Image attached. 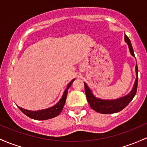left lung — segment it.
I'll return each instance as SVG.
<instances>
[{"label":"left lung","mask_w":147,"mask_h":147,"mask_svg":"<svg viewBox=\"0 0 147 147\" xmlns=\"http://www.w3.org/2000/svg\"><path fill=\"white\" fill-rule=\"evenodd\" d=\"M125 42L128 45L129 50H130L131 55L135 57L131 42L126 35H125ZM135 72H136V80H135L133 88L130 93L124 97L116 100H102L96 98L93 95V92L90 89L89 87L87 86L86 83H84L85 93H86L87 101L89 103L92 109L96 112L101 113V114H113V113L120 112L124 109L133 99L134 96L136 94L138 84V68L137 65L135 66Z\"/></svg>","instance_id":"1"}]
</instances>
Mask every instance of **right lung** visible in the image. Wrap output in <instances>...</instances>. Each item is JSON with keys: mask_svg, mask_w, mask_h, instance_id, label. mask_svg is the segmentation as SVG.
<instances>
[{"mask_svg": "<svg viewBox=\"0 0 147 147\" xmlns=\"http://www.w3.org/2000/svg\"><path fill=\"white\" fill-rule=\"evenodd\" d=\"M75 79H73V80L67 84V88H66L65 91H64L61 99L59 101V102H58L57 104L55 105L54 106H53V107L39 111H30L27 110V109H23V108L19 107V106H17V107H18L19 109H20L24 114H26L27 117H30V118L33 119H35V120H47V119H52L54 118V117H57V116L59 115L60 113L62 112L63 108L64 105H65V103L68 88L71 86L72 82L75 81Z\"/></svg>", "mask_w": 147, "mask_h": 147, "instance_id": "1", "label": "right lung"}]
</instances>
